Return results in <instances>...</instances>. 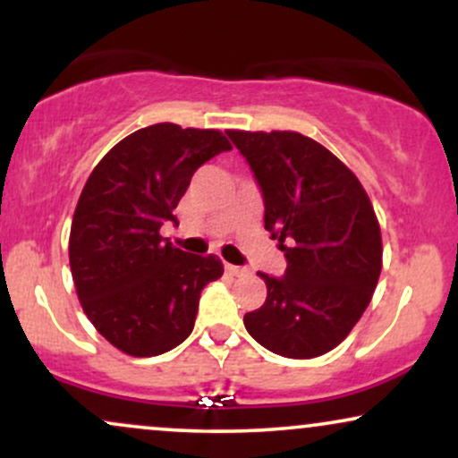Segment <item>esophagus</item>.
Wrapping results in <instances>:
<instances>
[{
  "instance_id": "obj_1",
  "label": "esophagus",
  "mask_w": 458,
  "mask_h": 458,
  "mask_svg": "<svg viewBox=\"0 0 458 458\" xmlns=\"http://www.w3.org/2000/svg\"><path fill=\"white\" fill-rule=\"evenodd\" d=\"M224 269H225V273H228V276H243L245 273V269L243 267H236V265H224Z\"/></svg>"
}]
</instances>
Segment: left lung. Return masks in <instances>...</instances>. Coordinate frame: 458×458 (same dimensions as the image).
I'll return each mask as SVG.
<instances>
[{
  "label": "left lung",
  "instance_id": "1",
  "mask_svg": "<svg viewBox=\"0 0 458 458\" xmlns=\"http://www.w3.org/2000/svg\"><path fill=\"white\" fill-rule=\"evenodd\" d=\"M265 202V228L286 256L265 303L243 317L271 353L310 360L335 349L370 303L381 273V230L357 176L295 131H225Z\"/></svg>",
  "mask_w": 458,
  "mask_h": 458
}]
</instances>
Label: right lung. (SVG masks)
Wrapping results in <instances>:
<instances>
[{
  "instance_id": "obj_1",
  "label": "right lung",
  "mask_w": 458,
  "mask_h": 458,
  "mask_svg": "<svg viewBox=\"0 0 458 458\" xmlns=\"http://www.w3.org/2000/svg\"><path fill=\"white\" fill-rule=\"evenodd\" d=\"M230 141L215 129L159 123L114 146L72 215L68 259L83 312L115 349L152 357L191 334L199 295L222 277L217 256L176 250L159 234L193 172Z\"/></svg>"
}]
</instances>
